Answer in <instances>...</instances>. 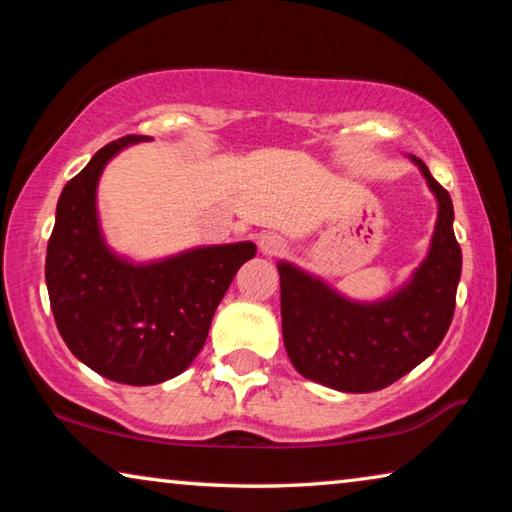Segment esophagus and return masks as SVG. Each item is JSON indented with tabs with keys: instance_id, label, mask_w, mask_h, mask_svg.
I'll use <instances>...</instances> for the list:
<instances>
[{
	"instance_id": "1",
	"label": "esophagus",
	"mask_w": 512,
	"mask_h": 512,
	"mask_svg": "<svg viewBox=\"0 0 512 512\" xmlns=\"http://www.w3.org/2000/svg\"><path fill=\"white\" fill-rule=\"evenodd\" d=\"M259 248H262L264 255H277L287 248V241L277 235H264L262 239H259Z\"/></svg>"
}]
</instances>
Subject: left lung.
I'll list each match as a JSON object with an SVG mask.
<instances>
[{"instance_id": "obj_1", "label": "left lung", "mask_w": 512, "mask_h": 512, "mask_svg": "<svg viewBox=\"0 0 512 512\" xmlns=\"http://www.w3.org/2000/svg\"><path fill=\"white\" fill-rule=\"evenodd\" d=\"M422 169L438 198L431 250L411 284L377 305H359L316 277L280 264L284 348L302 377L343 393H372L411 372L445 339L461 280V246L447 189Z\"/></svg>"}]
</instances>
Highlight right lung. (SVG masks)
<instances>
[{"instance_id": "right-lung-1", "label": "right lung", "mask_w": 512, "mask_h": 512, "mask_svg": "<svg viewBox=\"0 0 512 512\" xmlns=\"http://www.w3.org/2000/svg\"><path fill=\"white\" fill-rule=\"evenodd\" d=\"M142 140L149 137L106 144L65 185L45 262L51 311L67 348L99 375L131 386L160 384L196 359L232 277L257 253L241 241L149 266L112 255L97 223V183L112 155Z\"/></svg>"}]
</instances>
